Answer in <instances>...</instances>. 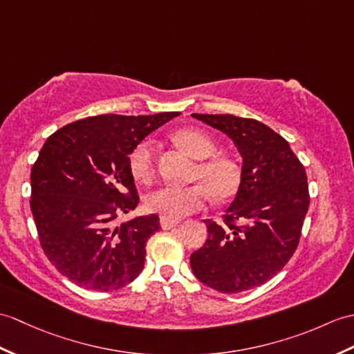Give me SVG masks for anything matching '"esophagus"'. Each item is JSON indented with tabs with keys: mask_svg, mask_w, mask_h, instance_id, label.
I'll use <instances>...</instances> for the list:
<instances>
[{
	"mask_svg": "<svg viewBox=\"0 0 354 354\" xmlns=\"http://www.w3.org/2000/svg\"><path fill=\"white\" fill-rule=\"evenodd\" d=\"M160 223H161L162 229H171V227H175L178 225V221L176 220H169L166 217H161Z\"/></svg>",
	"mask_w": 354,
	"mask_h": 354,
	"instance_id": "34e87169",
	"label": "esophagus"
}]
</instances>
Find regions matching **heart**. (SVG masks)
I'll use <instances>...</instances> for the list:
<instances>
[{"label": "heart", "instance_id": "b5f03b06", "mask_svg": "<svg viewBox=\"0 0 354 354\" xmlns=\"http://www.w3.org/2000/svg\"><path fill=\"white\" fill-rule=\"evenodd\" d=\"M175 140L187 153L201 160L193 179L204 187L161 185L146 196L145 207L147 211L169 220H179L205 207L208 199L207 192L217 201H225L236 192L240 184V167L231 158L214 157L217 152L214 138L201 129L187 128L178 131ZM129 170L138 183H151L155 175V145L151 138L142 140L131 151Z\"/></svg>", "mask_w": 354, "mask_h": 354}]
</instances>
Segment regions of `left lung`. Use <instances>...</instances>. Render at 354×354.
<instances>
[{
  "mask_svg": "<svg viewBox=\"0 0 354 354\" xmlns=\"http://www.w3.org/2000/svg\"><path fill=\"white\" fill-rule=\"evenodd\" d=\"M193 118L234 140L243 170L223 223L205 220L208 240L192 253V270L218 292L248 291L276 276L297 249L310 202L306 170L288 142L264 123L232 114Z\"/></svg>",
  "mask_w": 354,
  "mask_h": 354,
  "instance_id": "1",
  "label": "left lung"
}]
</instances>
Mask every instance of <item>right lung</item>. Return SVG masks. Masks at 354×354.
Masks as SVG:
<instances>
[{
	"label": "right lung",
	"mask_w": 354,
	"mask_h": 354,
	"mask_svg": "<svg viewBox=\"0 0 354 354\" xmlns=\"http://www.w3.org/2000/svg\"><path fill=\"white\" fill-rule=\"evenodd\" d=\"M178 114L75 120L49 136L40 149L31 167L30 197L40 248L81 288L114 291L142 273L146 243L161 226L157 214L114 225L138 203L129 153Z\"/></svg>",
	"instance_id": "right-lung-1"
}]
</instances>
